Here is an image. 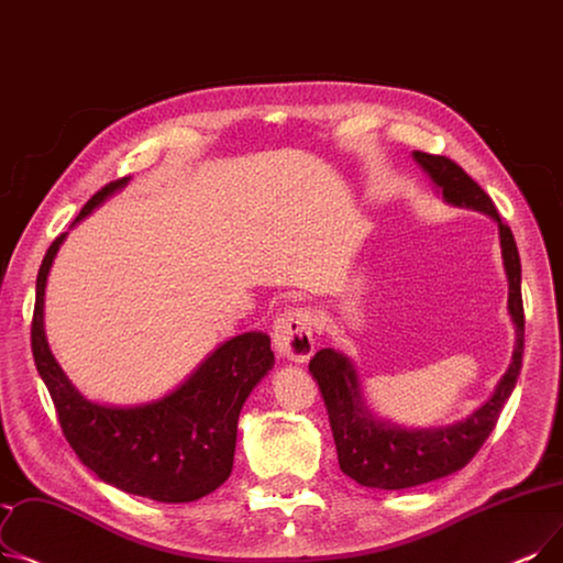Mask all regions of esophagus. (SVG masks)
I'll list each match as a JSON object with an SVG mask.
<instances>
[{
    "label": "esophagus",
    "mask_w": 563,
    "mask_h": 563,
    "mask_svg": "<svg viewBox=\"0 0 563 563\" xmlns=\"http://www.w3.org/2000/svg\"><path fill=\"white\" fill-rule=\"evenodd\" d=\"M274 347L283 358L308 361L314 352V314L308 308L283 312L274 322Z\"/></svg>",
    "instance_id": "obj_1"
}]
</instances>
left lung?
<instances>
[{
  "label": "left lung",
  "mask_w": 563,
  "mask_h": 563,
  "mask_svg": "<svg viewBox=\"0 0 563 563\" xmlns=\"http://www.w3.org/2000/svg\"><path fill=\"white\" fill-rule=\"evenodd\" d=\"M411 156L430 177L444 202L481 211L497 223L508 278V314L516 327V347L495 394L467 419L437 428H402L379 419L365 402L354 363L345 354L327 347L310 358L308 368L322 390L342 474L377 490H402V487L430 483L462 470L495 430L499 413L516 388L525 352L522 266L510 228L501 223L487 192L457 163L426 152H413Z\"/></svg>",
  "instance_id": "8db88e82"
}]
</instances>
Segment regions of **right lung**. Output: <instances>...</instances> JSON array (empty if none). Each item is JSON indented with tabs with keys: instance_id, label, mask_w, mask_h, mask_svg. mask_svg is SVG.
I'll return each mask as SVG.
<instances>
[{
	"instance_id": "1",
	"label": "right lung",
	"mask_w": 563,
	"mask_h": 563,
	"mask_svg": "<svg viewBox=\"0 0 563 563\" xmlns=\"http://www.w3.org/2000/svg\"><path fill=\"white\" fill-rule=\"evenodd\" d=\"M129 181L124 177L101 188L70 228ZM66 234L53 241L41 262L32 320L34 363L66 442L85 467L129 495L186 504L213 493L232 474L241 407L274 368L272 340L257 331L225 340L175 390L152 402L119 407L87 400L47 347L43 327L45 283Z\"/></svg>"
}]
</instances>
